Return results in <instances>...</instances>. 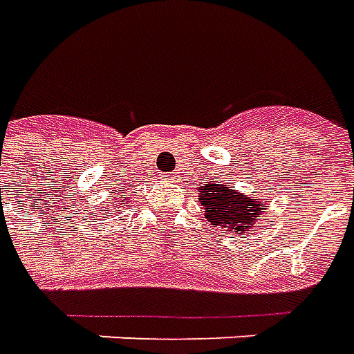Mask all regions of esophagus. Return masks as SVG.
<instances>
[{
  "label": "esophagus",
  "instance_id": "esophagus-1",
  "mask_svg": "<svg viewBox=\"0 0 354 354\" xmlns=\"http://www.w3.org/2000/svg\"><path fill=\"white\" fill-rule=\"evenodd\" d=\"M176 178H178V176H174V178H170V180H176Z\"/></svg>",
  "mask_w": 354,
  "mask_h": 354
}]
</instances>
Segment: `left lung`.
<instances>
[{"label":"left lung","mask_w":354,"mask_h":354,"mask_svg":"<svg viewBox=\"0 0 354 354\" xmlns=\"http://www.w3.org/2000/svg\"><path fill=\"white\" fill-rule=\"evenodd\" d=\"M199 192V203H201L205 218L211 222L212 226L226 228V232L234 234L239 232L245 236L257 224V218L263 216L264 199H254L249 195L239 194L237 189L226 187L220 182H207L197 187Z\"/></svg>","instance_id":"left-lung-1"}]
</instances>
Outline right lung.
<instances>
[{
    "instance_id": "1",
    "label": "right lung",
    "mask_w": 354,
    "mask_h": 354,
    "mask_svg": "<svg viewBox=\"0 0 354 354\" xmlns=\"http://www.w3.org/2000/svg\"><path fill=\"white\" fill-rule=\"evenodd\" d=\"M117 197H120V195H117ZM111 201H113V197H111ZM115 203L117 201H113V207H115ZM111 214H113V212H111Z\"/></svg>"
}]
</instances>
